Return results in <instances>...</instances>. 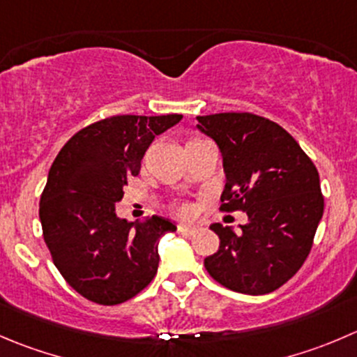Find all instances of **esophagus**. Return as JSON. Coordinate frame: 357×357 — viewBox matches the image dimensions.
I'll use <instances>...</instances> for the list:
<instances>
[{
	"label": "esophagus",
	"mask_w": 357,
	"mask_h": 357,
	"mask_svg": "<svg viewBox=\"0 0 357 357\" xmlns=\"http://www.w3.org/2000/svg\"><path fill=\"white\" fill-rule=\"evenodd\" d=\"M178 231H179V234H183V235H195L197 231H199V228L188 227V225H179Z\"/></svg>",
	"instance_id": "1"
}]
</instances>
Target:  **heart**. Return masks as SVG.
Instances as JSON below:
<instances>
[{
	"mask_svg": "<svg viewBox=\"0 0 357 357\" xmlns=\"http://www.w3.org/2000/svg\"><path fill=\"white\" fill-rule=\"evenodd\" d=\"M174 211H176V214H178V216L186 218V216H190V214H192V206H190V204H186V202H178L174 206Z\"/></svg>",
	"mask_w": 357,
	"mask_h": 357,
	"instance_id": "obj_1",
	"label": "heart"
}]
</instances>
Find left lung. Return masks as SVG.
<instances>
[{
  "mask_svg": "<svg viewBox=\"0 0 357 357\" xmlns=\"http://www.w3.org/2000/svg\"><path fill=\"white\" fill-rule=\"evenodd\" d=\"M218 144L227 183L221 211H244L241 234L220 223V249L204 259L211 278L231 291L266 295L288 282L309 256L324 199L319 172L281 126L252 113L197 116Z\"/></svg>",
  "mask_w": 357,
  "mask_h": 357,
  "instance_id": "1",
  "label": "left lung"
}]
</instances>
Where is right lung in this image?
Returning <instances> with one entry per match:
<instances>
[{"label": "right lung", "instance_id": "obj_1", "mask_svg": "<svg viewBox=\"0 0 357 357\" xmlns=\"http://www.w3.org/2000/svg\"><path fill=\"white\" fill-rule=\"evenodd\" d=\"M183 115H116L78 130L48 171L40 199L54 265L83 298L119 305L143 291L158 268V238L176 225L160 216L120 220L115 204L155 136Z\"/></svg>", "mask_w": 357, "mask_h": 357}]
</instances>
